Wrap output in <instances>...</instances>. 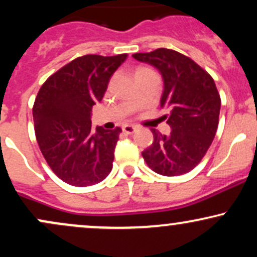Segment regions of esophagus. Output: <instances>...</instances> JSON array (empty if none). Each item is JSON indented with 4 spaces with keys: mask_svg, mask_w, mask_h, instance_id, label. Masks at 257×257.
Masks as SVG:
<instances>
[{
    "mask_svg": "<svg viewBox=\"0 0 257 257\" xmlns=\"http://www.w3.org/2000/svg\"><path fill=\"white\" fill-rule=\"evenodd\" d=\"M135 129H137V126L132 124H124L122 126V131L126 133V134H132V133L135 132Z\"/></svg>",
    "mask_w": 257,
    "mask_h": 257,
    "instance_id": "esophagus-1",
    "label": "esophagus"
}]
</instances>
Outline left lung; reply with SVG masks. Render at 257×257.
Masks as SVG:
<instances>
[{
  "mask_svg": "<svg viewBox=\"0 0 257 257\" xmlns=\"http://www.w3.org/2000/svg\"><path fill=\"white\" fill-rule=\"evenodd\" d=\"M133 58L157 67L164 82L161 107L169 135L152 129V145L143 152L146 164L164 176H178L193 169L213 143L219 125L220 94L213 77L191 58L173 49L135 53Z\"/></svg>",
  "mask_w": 257,
  "mask_h": 257,
  "instance_id": "obj_1",
  "label": "left lung"
}]
</instances>
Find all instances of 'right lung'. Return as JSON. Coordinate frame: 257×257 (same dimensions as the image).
<instances>
[{"instance_id":"obj_1","label":"right lung","mask_w":257,"mask_h":257,"mask_svg":"<svg viewBox=\"0 0 257 257\" xmlns=\"http://www.w3.org/2000/svg\"><path fill=\"white\" fill-rule=\"evenodd\" d=\"M128 54H88L47 78L32 107L35 134L44 159L59 179L85 187L112 170L122 129L91 128L90 112L104 98L108 81Z\"/></svg>"}]
</instances>
